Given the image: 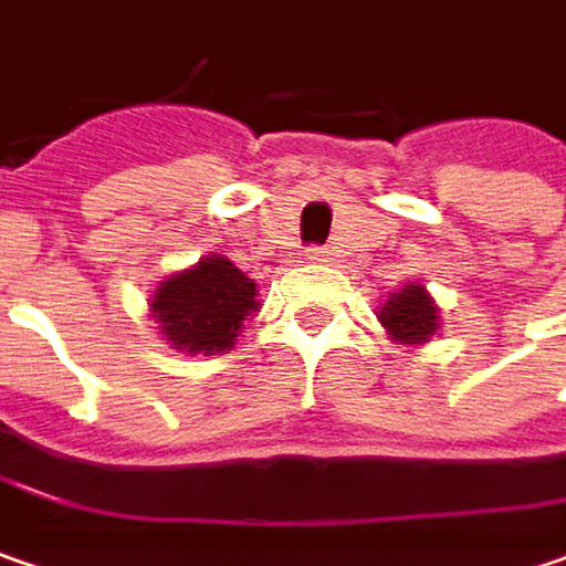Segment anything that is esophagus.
I'll use <instances>...</instances> for the list:
<instances>
[{
  "label": "esophagus",
  "mask_w": 566,
  "mask_h": 566,
  "mask_svg": "<svg viewBox=\"0 0 566 566\" xmlns=\"http://www.w3.org/2000/svg\"><path fill=\"white\" fill-rule=\"evenodd\" d=\"M329 250H326V247H310L307 250V259L310 262H329Z\"/></svg>",
  "instance_id": "obj_1"
}]
</instances>
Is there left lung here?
Masks as SVG:
<instances>
[{
  "mask_svg": "<svg viewBox=\"0 0 566 566\" xmlns=\"http://www.w3.org/2000/svg\"><path fill=\"white\" fill-rule=\"evenodd\" d=\"M377 319L386 335L402 348L428 345L443 323L437 301L430 297V291L421 282H408L399 291H392L386 297V304L377 310Z\"/></svg>",
  "mask_w": 566,
  "mask_h": 566,
  "instance_id": "1",
  "label": "left lung"
}]
</instances>
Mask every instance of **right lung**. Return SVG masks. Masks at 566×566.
Returning <instances> with one entry per match:
<instances>
[{"mask_svg":"<svg viewBox=\"0 0 566 566\" xmlns=\"http://www.w3.org/2000/svg\"><path fill=\"white\" fill-rule=\"evenodd\" d=\"M259 287L221 253L167 275L151 291L148 316L160 338L184 355H221L240 342L247 316L259 313Z\"/></svg>","mask_w":566,"mask_h":566,"instance_id":"add662e5","label":"right lung"}]
</instances>
